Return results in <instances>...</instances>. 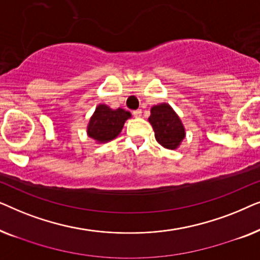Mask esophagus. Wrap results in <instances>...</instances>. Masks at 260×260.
<instances>
[{
	"label": "esophagus",
	"mask_w": 260,
	"mask_h": 260,
	"mask_svg": "<svg viewBox=\"0 0 260 260\" xmlns=\"http://www.w3.org/2000/svg\"><path fill=\"white\" fill-rule=\"evenodd\" d=\"M133 115L135 117H141L142 116V110L138 109V110H135V111H133Z\"/></svg>",
	"instance_id": "1"
}]
</instances>
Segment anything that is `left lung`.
<instances>
[{"mask_svg":"<svg viewBox=\"0 0 260 260\" xmlns=\"http://www.w3.org/2000/svg\"><path fill=\"white\" fill-rule=\"evenodd\" d=\"M149 122L154 129L156 141L165 148L175 149L184 138L182 123L168 104H159L151 108Z\"/></svg>","mask_w":260,"mask_h":260,"instance_id":"8db88e82","label":"left lung"}]
</instances>
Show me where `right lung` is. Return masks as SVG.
<instances>
[{"mask_svg":"<svg viewBox=\"0 0 260 260\" xmlns=\"http://www.w3.org/2000/svg\"><path fill=\"white\" fill-rule=\"evenodd\" d=\"M129 117L130 112L123 109L112 110L106 105H99L88 123V136L98 142L111 141L118 136Z\"/></svg>","mask_w":260,"mask_h":260,"instance_id":"right-lung-1","label":"right lung"}]
</instances>
